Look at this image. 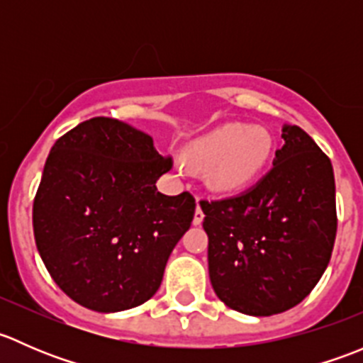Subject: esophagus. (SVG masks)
I'll return each instance as SVG.
<instances>
[{"mask_svg": "<svg viewBox=\"0 0 363 363\" xmlns=\"http://www.w3.org/2000/svg\"><path fill=\"white\" fill-rule=\"evenodd\" d=\"M203 221V212L200 208V205H196V211H195V218H193V225H202Z\"/></svg>", "mask_w": 363, "mask_h": 363, "instance_id": "34e87169", "label": "esophagus"}]
</instances>
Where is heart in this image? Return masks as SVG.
I'll return each mask as SVG.
<instances>
[{"instance_id":"b5f03b06","label":"heart","mask_w":363,"mask_h":363,"mask_svg":"<svg viewBox=\"0 0 363 363\" xmlns=\"http://www.w3.org/2000/svg\"><path fill=\"white\" fill-rule=\"evenodd\" d=\"M272 149V135L263 126L228 123L189 142L184 155L214 191L233 195L262 175Z\"/></svg>"}]
</instances>
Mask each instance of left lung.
Wrapping results in <instances>:
<instances>
[{
    "mask_svg": "<svg viewBox=\"0 0 363 363\" xmlns=\"http://www.w3.org/2000/svg\"><path fill=\"white\" fill-rule=\"evenodd\" d=\"M274 167L252 188L202 200L208 277L221 302L272 316L302 302L323 276L337 232L334 168L298 126H283Z\"/></svg>",
    "mask_w": 363,
    "mask_h": 363,
    "instance_id": "obj_1",
    "label": "left lung"
}]
</instances>
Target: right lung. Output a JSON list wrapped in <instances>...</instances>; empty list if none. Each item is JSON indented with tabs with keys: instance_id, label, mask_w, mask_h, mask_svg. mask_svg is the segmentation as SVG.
<instances>
[{
	"instance_id": "1",
	"label": "right lung",
	"mask_w": 363,
	"mask_h": 363,
	"mask_svg": "<svg viewBox=\"0 0 363 363\" xmlns=\"http://www.w3.org/2000/svg\"><path fill=\"white\" fill-rule=\"evenodd\" d=\"M170 168L147 133L111 117L84 121L57 138L33 203V232L69 298L117 313L158 291L196 207L188 191H158L156 181Z\"/></svg>"
}]
</instances>
